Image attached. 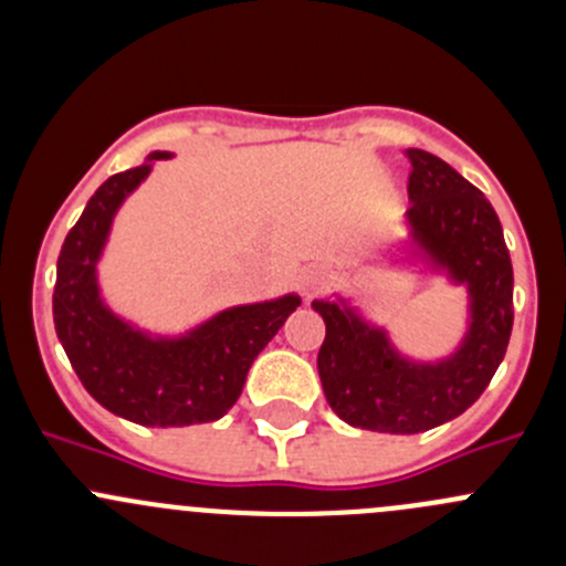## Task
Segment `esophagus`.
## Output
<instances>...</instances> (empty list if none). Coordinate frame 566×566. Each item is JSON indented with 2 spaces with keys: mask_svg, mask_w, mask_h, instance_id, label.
Segmentation results:
<instances>
[{
  "mask_svg": "<svg viewBox=\"0 0 566 566\" xmlns=\"http://www.w3.org/2000/svg\"><path fill=\"white\" fill-rule=\"evenodd\" d=\"M301 287H304L306 298L325 293V290H328V273H325L323 268H310V271L301 276Z\"/></svg>",
  "mask_w": 566,
  "mask_h": 566,
  "instance_id": "obj_1",
  "label": "esophagus"
}]
</instances>
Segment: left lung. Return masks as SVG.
<instances>
[{"label": "left lung", "mask_w": 566, "mask_h": 566, "mask_svg": "<svg viewBox=\"0 0 566 566\" xmlns=\"http://www.w3.org/2000/svg\"><path fill=\"white\" fill-rule=\"evenodd\" d=\"M408 227L416 247L471 298L458 353L438 364L408 361L384 328L364 323L345 301H312L325 319L317 373L331 410L361 430L413 436L458 419L504 361L512 334V260L504 230L476 186L427 150H405Z\"/></svg>", "instance_id": "obj_1"}]
</instances>
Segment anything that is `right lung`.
<instances>
[{"instance_id": "1", "label": "right lung", "mask_w": 566, "mask_h": 566, "mask_svg": "<svg viewBox=\"0 0 566 566\" xmlns=\"http://www.w3.org/2000/svg\"><path fill=\"white\" fill-rule=\"evenodd\" d=\"M158 158L169 153L108 177L67 232L56 260L54 328L82 386L106 410L142 427H188L221 419L238 402L249 367L301 298L232 306L177 339H153L112 315L95 265L114 213Z\"/></svg>"}]
</instances>
